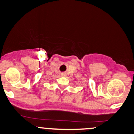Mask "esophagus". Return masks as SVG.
<instances>
[{
  "instance_id": "esophagus-1",
  "label": "esophagus",
  "mask_w": 134,
  "mask_h": 134,
  "mask_svg": "<svg viewBox=\"0 0 134 134\" xmlns=\"http://www.w3.org/2000/svg\"><path fill=\"white\" fill-rule=\"evenodd\" d=\"M66 73H62L61 74V76H66Z\"/></svg>"
}]
</instances>
